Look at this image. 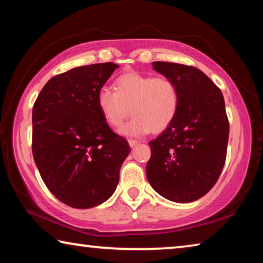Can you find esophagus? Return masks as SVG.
Here are the masks:
<instances>
[{"mask_svg":"<svg viewBox=\"0 0 263 263\" xmlns=\"http://www.w3.org/2000/svg\"><path fill=\"white\" fill-rule=\"evenodd\" d=\"M137 144H138V140H135V139H128V145H130L131 147H135Z\"/></svg>","mask_w":263,"mask_h":263,"instance_id":"esophagus-1","label":"esophagus"}]
</instances>
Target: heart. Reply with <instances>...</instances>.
<instances>
[{
  "label": "heart",
  "mask_w": 263,
  "mask_h": 263,
  "mask_svg": "<svg viewBox=\"0 0 263 263\" xmlns=\"http://www.w3.org/2000/svg\"><path fill=\"white\" fill-rule=\"evenodd\" d=\"M96 101L103 119L111 127L122 126L131 110L133 118L122 132L141 136L148 131L161 132L170 126L179 109V90L168 77L132 71L116 79L115 91L106 86L99 89Z\"/></svg>",
  "instance_id": "b5f03b06"
}]
</instances>
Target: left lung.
<instances>
[{
  "label": "left lung",
  "mask_w": 263,
  "mask_h": 263,
  "mask_svg": "<svg viewBox=\"0 0 263 263\" xmlns=\"http://www.w3.org/2000/svg\"><path fill=\"white\" fill-rule=\"evenodd\" d=\"M156 71L176 83V118L148 143V182L174 202H192L207 194L221 174L227 156L229 123L221 90L194 66L153 62Z\"/></svg>",
  "instance_id": "8db88e82"
}]
</instances>
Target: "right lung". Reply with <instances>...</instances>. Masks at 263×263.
Listing matches in <instances>:
<instances>
[{
	"instance_id": "add662e5",
	"label": "right lung",
	"mask_w": 263,
	"mask_h": 263,
	"mask_svg": "<svg viewBox=\"0 0 263 263\" xmlns=\"http://www.w3.org/2000/svg\"><path fill=\"white\" fill-rule=\"evenodd\" d=\"M115 63L78 66L43 86L32 107V156L49 191L65 205L106 201L131 148L103 119L97 93Z\"/></svg>"
}]
</instances>
